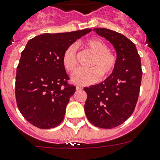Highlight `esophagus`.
<instances>
[{"instance_id":"34e87169","label":"esophagus","mask_w":160,"mask_h":160,"mask_svg":"<svg viewBox=\"0 0 160 160\" xmlns=\"http://www.w3.org/2000/svg\"><path fill=\"white\" fill-rule=\"evenodd\" d=\"M82 87H79V86H77V87H76V90H82Z\"/></svg>"}]
</instances>
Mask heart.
<instances>
[{
    "instance_id": "1",
    "label": "heart",
    "mask_w": 160,
    "mask_h": 160,
    "mask_svg": "<svg viewBox=\"0 0 160 160\" xmlns=\"http://www.w3.org/2000/svg\"><path fill=\"white\" fill-rule=\"evenodd\" d=\"M82 46L93 54L87 70H81L72 76L71 81L80 86L92 84L99 80L100 76L104 79L113 72L116 65V57L108 49L107 44L98 38L90 39L82 43ZM62 62L66 71L75 72L78 68L76 47L69 46L62 57Z\"/></svg>"
}]
</instances>
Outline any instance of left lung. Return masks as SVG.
Listing matches in <instances>:
<instances>
[{
	"instance_id": "1",
	"label": "left lung",
	"mask_w": 160,
	"mask_h": 160,
	"mask_svg": "<svg viewBox=\"0 0 160 160\" xmlns=\"http://www.w3.org/2000/svg\"><path fill=\"white\" fill-rule=\"evenodd\" d=\"M94 31L112 44L116 65L102 82L84 88L85 113L93 125L111 129L123 123L135 110L142 80L141 60L135 44L124 35L105 28Z\"/></svg>"
}]
</instances>
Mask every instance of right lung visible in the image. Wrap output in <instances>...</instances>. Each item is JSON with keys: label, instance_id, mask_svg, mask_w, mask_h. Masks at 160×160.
Returning <instances> with one entry per match:
<instances>
[{"label": "right lung", "instance_id": "obj_1", "mask_svg": "<svg viewBox=\"0 0 160 160\" xmlns=\"http://www.w3.org/2000/svg\"><path fill=\"white\" fill-rule=\"evenodd\" d=\"M90 31L43 33L27 42L17 68L15 94L20 112L29 123L50 129L62 122L76 88L68 84L62 57L68 46Z\"/></svg>", "mask_w": 160, "mask_h": 160}]
</instances>
